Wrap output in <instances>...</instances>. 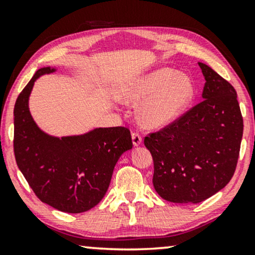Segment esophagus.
<instances>
[{"label": "esophagus", "mask_w": 255, "mask_h": 255, "mask_svg": "<svg viewBox=\"0 0 255 255\" xmlns=\"http://www.w3.org/2000/svg\"><path fill=\"white\" fill-rule=\"evenodd\" d=\"M132 144H133V146H139L141 144V135L137 132L132 133Z\"/></svg>", "instance_id": "34e87169"}]
</instances>
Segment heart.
<instances>
[{"instance_id": "1", "label": "heart", "mask_w": 255, "mask_h": 255, "mask_svg": "<svg viewBox=\"0 0 255 255\" xmlns=\"http://www.w3.org/2000/svg\"><path fill=\"white\" fill-rule=\"evenodd\" d=\"M195 95L194 82L176 69L161 67L128 81L118 90L125 104H139L137 121L148 130H159L179 118Z\"/></svg>"}]
</instances>
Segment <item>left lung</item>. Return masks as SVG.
Returning <instances> with one entry per match:
<instances>
[{"instance_id": "1", "label": "left lung", "mask_w": 255, "mask_h": 255, "mask_svg": "<svg viewBox=\"0 0 255 255\" xmlns=\"http://www.w3.org/2000/svg\"><path fill=\"white\" fill-rule=\"evenodd\" d=\"M198 66L203 101L144 140L154 163V189L173 203L196 204L223 189L235 174L243 138L235 88L208 65Z\"/></svg>"}]
</instances>
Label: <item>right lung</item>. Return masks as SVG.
<instances>
[{"instance_id":"add662e5","label":"right lung","mask_w":255,"mask_h":255,"mask_svg":"<svg viewBox=\"0 0 255 255\" xmlns=\"http://www.w3.org/2000/svg\"><path fill=\"white\" fill-rule=\"evenodd\" d=\"M38 69L17 97L13 109V151L17 166L41 202L57 210L80 214L100 203L118 159L132 148L128 128H95L83 134L55 137L38 127L29 109Z\"/></svg>"}]
</instances>
